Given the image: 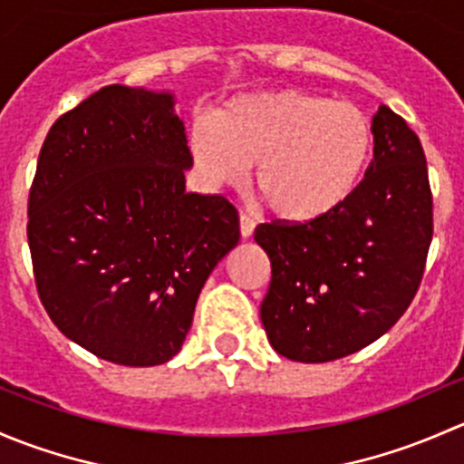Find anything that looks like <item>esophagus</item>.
I'll list each match as a JSON object with an SVG mask.
<instances>
[{
  "mask_svg": "<svg viewBox=\"0 0 464 464\" xmlns=\"http://www.w3.org/2000/svg\"><path fill=\"white\" fill-rule=\"evenodd\" d=\"M254 228H256L254 219H251L249 215L242 213L240 215V233H242V237H251V236H254Z\"/></svg>",
  "mask_w": 464,
  "mask_h": 464,
  "instance_id": "obj_1",
  "label": "esophagus"
}]
</instances>
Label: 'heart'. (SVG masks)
Wrapping results in <instances>:
<instances>
[{
    "label": "heart",
    "instance_id": "1",
    "mask_svg": "<svg viewBox=\"0 0 464 464\" xmlns=\"http://www.w3.org/2000/svg\"><path fill=\"white\" fill-rule=\"evenodd\" d=\"M190 154L208 188L254 179L278 218L307 222L339 208L362 184L372 128L362 107L280 89L227 102L190 130Z\"/></svg>",
    "mask_w": 464,
    "mask_h": 464
}]
</instances>
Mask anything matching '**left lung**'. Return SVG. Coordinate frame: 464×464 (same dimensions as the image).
I'll return each mask as SVG.
<instances>
[{"label":"left lung","instance_id":"obj_1","mask_svg":"<svg viewBox=\"0 0 464 464\" xmlns=\"http://www.w3.org/2000/svg\"><path fill=\"white\" fill-rule=\"evenodd\" d=\"M375 159L339 208L256 228L271 260L260 305L278 354L303 363L348 357L386 334L418 294L433 237V195L418 134L382 105Z\"/></svg>","mask_w":464,"mask_h":464}]
</instances>
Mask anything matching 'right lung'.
<instances>
[{"label":"right lung","mask_w":464,"mask_h":464,"mask_svg":"<svg viewBox=\"0 0 464 464\" xmlns=\"http://www.w3.org/2000/svg\"><path fill=\"white\" fill-rule=\"evenodd\" d=\"M190 166L172 93L102 87L46 134L26 224L35 287L58 330L105 362L175 357L240 240L227 198L186 193Z\"/></svg>","instance_id":"obj_1"}]
</instances>
